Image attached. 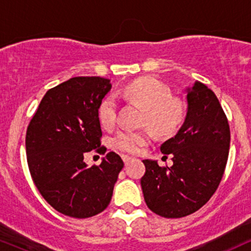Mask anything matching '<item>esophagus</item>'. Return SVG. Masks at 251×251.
I'll list each match as a JSON object with an SVG mask.
<instances>
[{"label":"esophagus","mask_w":251,"mask_h":251,"mask_svg":"<svg viewBox=\"0 0 251 251\" xmlns=\"http://www.w3.org/2000/svg\"><path fill=\"white\" fill-rule=\"evenodd\" d=\"M122 158H123L124 163H125V165H127V164H129L132 162V160H133V158L129 157V155H126V154H123Z\"/></svg>","instance_id":"esophagus-1"}]
</instances>
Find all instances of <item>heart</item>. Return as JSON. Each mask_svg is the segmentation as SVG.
Listing matches in <instances>:
<instances>
[{"instance_id":"obj_1","label":"heart","mask_w":251,"mask_h":251,"mask_svg":"<svg viewBox=\"0 0 251 251\" xmlns=\"http://www.w3.org/2000/svg\"><path fill=\"white\" fill-rule=\"evenodd\" d=\"M122 94L139 103L145 109L146 123L157 133L166 135L174 133L184 118V106L179 100L172 99L170 91L153 79H139L128 83ZM99 119L105 127H112L117 120V101L107 97L99 106ZM151 139L148 129L125 128L114 135V148L128 153H137L140 148Z\"/></svg>"}]
</instances>
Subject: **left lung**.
<instances>
[{
	"label": "left lung",
	"mask_w": 251,
	"mask_h": 251,
	"mask_svg": "<svg viewBox=\"0 0 251 251\" xmlns=\"http://www.w3.org/2000/svg\"><path fill=\"white\" fill-rule=\"evenodd\" d=\"M185 92L183 125L160 146L162 153L171 154L172 166L143 160L144 200L151 211L165 218H180L201 209L220 185L229 154V124L217 97L200 81Z\"/></svg>",
	"instance_id": "obj_1"
}]
</instances>
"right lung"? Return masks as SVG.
Wrapping results in <instances>:
<instances>
[{"label":"right lung","instance_id":"obj_1","mask_svg":"<svg viewBox=\"0 0 251 251\" xmlns=\"http://www.w3.org/2000/svg\"><path fill=\"white\" fill-rule=\"evenodd\" d=\"M111 80L76 76L47 91L25 135L29 171L42 197L56 211L88 218L103 211L113 195L122 158L108 152L99 166L85 155L100 148L99 106L111 91Z\"/></svg>","mask_w":251,"mask_h":251}]
</instances>
